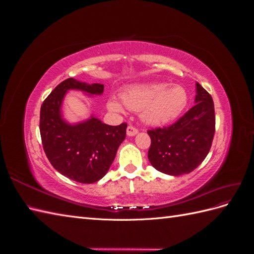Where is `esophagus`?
<instances>
[{
	"label": "esophagus",
	"instance_id": "1",
	"mask_svg": "<svg viewBox=\"0 0 254 254\" xmlns=\"http://www.w3.org/2000/svg\"><path fill=\"white\" fill-rule=\"evenodd\" d=\"M137 132H139V129L135 128L134 126H132V125H129V126L127 127V134H128L129 136L135 135Z\"/></svg>",
	"mask_w": 254,
	"mask_h": 254
}]
</instances>
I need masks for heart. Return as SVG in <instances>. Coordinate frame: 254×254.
Segmentation results:
<instances>
[{"mask_svg":"<svg viewBox=\"0 0 254 254\" xmlns=\"http://www.w3.org/2000/svg\"><path fill=\"white\" fill-rule=\"evenodd\" d=\"M188 93L181 86H171L157 82L137 84L125 89L123 102L128 109L141 111L142 119L151 125H162L178 118L188 105ZM109 107L122 111L123 105L111 98Z\"/></svg>","mask_w":254,"mask_h":254,"instance_id":"obj_1","label":"heart"}]
</instances>
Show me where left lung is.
Masks as SVG:
<instances>
[{"label":"left lung","instance_id":"8db88e82","mask_svg":"<svg viewBox=\"0 0 254 254\" xmlns=\"http://www.w3.org/2000/svg\"><path fill=\"white\" fill-rule=\"evenodd\" d=\"M196 105L174 124L149 129L148 160L157 171L172 176L193 172L209 153L215 133L211 94L196 83Z\"/></svg>","mask_w":254,"mask_h":254}]
</instances>
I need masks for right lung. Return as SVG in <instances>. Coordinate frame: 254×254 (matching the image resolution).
Masks as SVG:
<instances>
[{
    "label": "right lung",
    "instance_id": "add662e5",
    "mask_svg": "<svg viewBox=\"0 0 254 254\" xmlns=\"http://www.w3.org/2000/svg\"><path fill=\"white\" fill-rule=\"evenodd\" d=\"M77 89L102 94L104 84L80 82L67 78L44 99L40 110V134L43 149L51 164L66 178L93 183L108 172L119 146L126 137V123L110 126L92 118L77 125L61 119L60 106L65 92Z\"/></svg>",
    "mask_w": 254,
    "mask_h": 254
}]
</instances>
